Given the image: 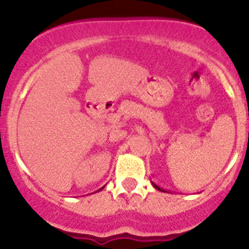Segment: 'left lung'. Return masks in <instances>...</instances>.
I'll use <instances>...</instances> for the list:
<instances>
[{
  "instance_id": "8db88e82",
  "label": "left lung",
  "mask_w": 249,
  "mask_h": 249,
  "mask_svg": "<svg viewBox=\"0 0 249 249\" xmlns=\"http://www.w3.org/2000/svg\"><path fill=\"white\" fill-rule=\"evenodd\" d=\"M150 182H152V180H150ZM152 184H153V187H154L157 190H159V192H162V193H171V192H169V190H166V189H162L161 187H159V185H157L154 182H152ZM171 194H172V193H171Z\"/></svg>"
}]
</instances>
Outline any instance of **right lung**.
<instances>
[{"label":"right lung","mask_w":249,"mask_h":249,"mask_svg":"<svg viewBox=\"0 0 249 249\" xmlns=\"http://www.w3.org/2000/svg\"><path fill=\"white\" fill-rule=\"evenodd\" d=\"M102 189H104V187H102V188H101V189H99V190H97V192H100V190H102Z\"/></svg>","instance_id":"1"}]
</instances>
